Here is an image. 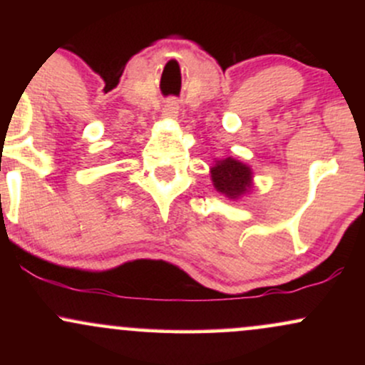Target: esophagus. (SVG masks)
Returning <instances> with one entry per match:
<instances>
[{
  "instance_id": "1",
  "label": "esophagus",
  "mask_w": 365,
  "mask_h": 365,
  "mask_svg": "<svg viewBox=\"0 0 365 365\" xmlns=\"http://www.w3.org/2000/svg\"><path fill=\"white\" fill-rule=\"evenodd\" d=\"M178 110H180V103L175 101V99H170V101H166L165 108H163V115H165L166 118H177Z\"/></svg>"
}]
</instances>
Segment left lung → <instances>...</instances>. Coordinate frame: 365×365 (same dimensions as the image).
Returning <instances> with one entry per match:
<instances>
[{"mask_svg":"<svg viewBox=\"0 0 365 365\" xmlns=\"http://www.w3.org/2000/svg\"><path fill=\"white\" fill-rule=\"evenodd\" d=\"M212 185L228 199H240L252 190V170L238 159L226 158L211 168Z\"/></svg>","mask_w":365,"mask_h":365,"instance_id":"left-lung-1","label":"left lung"}]
</instances>
